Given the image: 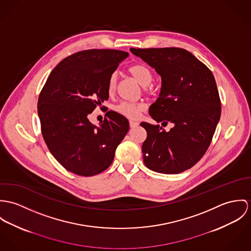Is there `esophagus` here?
Instances as JSON below:
<instances>
[{"label":"esophagus","instance_id":"1","mask_svg":"<svg viewBox=\"0 0 251 251\" xmlns=\"http://www.w3.org/2000/svg\"><path fill=\"white\" fill-rule=\"evenodd\" d=\"M139 125V122L137 121H134V120H130V127L131 128H135V127H138Z\"/></svg>","mask_w":251,"mask_h":251}]
</instances>
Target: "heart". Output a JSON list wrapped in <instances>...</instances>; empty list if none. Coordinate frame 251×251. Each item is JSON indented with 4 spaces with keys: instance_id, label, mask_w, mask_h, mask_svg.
Listing matches in <instances>:
<instances>
[{
    "instance_id": "heart-1",
    "label": "heart",
    "mask_w": 251,
    "mask_h": 251,
    "mask_svg": "<svg viewBox=\"0 0 251 251\" xmlns=\"http://www.w3.org/2000/svg\"><path fill=\"white\" fill-rule=\"evenodd\" d=\"M130 74L135 78V80L142 86H148L153 81V73L151 69L143 63H136L129 68ZM117 75L116 73H112L108 81V92L112 94L116 88ZM146 89V87H145ZM145 106L142 103H128L121 102L117 106H115L114 111L131 119L138 118L140 112L144 110Z\"/></svg>"
}]
</instances>
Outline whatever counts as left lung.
Listing matches in <instances>:
<instances>
[{"label":"left lung","mask_w":251,"mask_h":251,"mask_svg":"<svg viewBox=\"0 0 251 251\" xmlns=\"http://www.w3.org/2000/svg\"><path fill=\"white\" fill-rule=\"evenodd\" d=\"M161 76L159 98L149 108L151 117L173 123L166 132L160 125L141 122L147 132L142 143L143 162L165 174L181 173L203 157L221 118V99L211 70L181 48L130 49Z\"/></svg>","instance_id":"8db88e82"}]
</instances>
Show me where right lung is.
<instances>
[{
	"instance_id": "obj_1",
	"label": "right lung",
	"mask_w": 251,
	"mask_h": 251,
	"mask_svg": "<svg viewBox=\"0 0 251 251\" xmlns=\"http://www.w3.org/2000/svg\"><path fill=\"white\" fill-rule=\"evenodd\" d=\"M129 54L91 49L62 59L51 72L37 103L41 133L50 152L68 171L93 176L112 165L129 131L128 119L113 111L95 126L88 115L109 99L108 81Z\"/></svg>"
}]
</instances>
